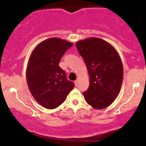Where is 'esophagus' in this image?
<instances>
[{
    "instance_id": "obj_1",
    "label": "esophagus",
    "mask_w": 146,
    "mask_h": 146,
    "mask_svg": "<svg viewBox=\"0 0 146 146\" xmlns=\"http://www.w3.org/2000/svg\"><path fill=\"white\" fill-rule=\"evenodd\" d=\"M78 82H79V79H77V80H75V82H74V83H75V86H77V85H78Z\"/></svg>"
}]
</instances>
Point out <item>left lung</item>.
Wrapping results in <instances>:
<instances>
[{
	"mask_svg": "<svg viewBox=\"0 0 146 146\" xmlns=\"http://www.w3.org/2000/svg\"><path fill=\"white\" fill-rule=\"evenodd\" d=\"M79 53L86 64L90 86L84 99L92 108L110 106L120 92L123 80V65L117 51L108 42L88 38L76 43Z\"/></svg>",
	"mask_w": 146,
	"mask_h": 146,
	"instance_id": "obj_1",
	"label": "left lung"
}]
</instances>
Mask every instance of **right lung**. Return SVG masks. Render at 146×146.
Returning <instances> with one entry per match:
<instances>
[{
    "instance_id": "add662e5",
    "label": "right lung",
    "mask_w": 146,
    "mask_h": 146,
    "mask_svg": "<svg viewBox=\"0 0 146 146\" xmlns=\"http://www.w3.org/2000/svg\"><path fill=\"white\" fill-rule=\"evenodd\" d=\"M72 45L65 40L50 38L41 42L30 56L26 69L28 86L35 99L43 108H58L75 86L59 66L62 56Z\"/></svg>"
}]
</instances>
